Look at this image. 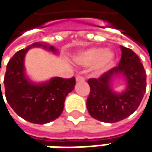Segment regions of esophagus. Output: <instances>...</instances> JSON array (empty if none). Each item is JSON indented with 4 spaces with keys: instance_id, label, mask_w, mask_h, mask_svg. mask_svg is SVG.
Masks as SVG:
<instances>
[{
    "instance_id": "1",
    "label": "esophagus",
    "mask_w": 152,
    "mask_h": 152,
    "mask_svg": "<svg viewBox=\"0 0 152 152\" xmlns=\"http://www.w3.org/2000/svg\"><path fill=\"white\" fill-rule=\"evenodd\" d=\"M76 82H84L85 81V79H84V77L83 76H77L76 78Z\"/></svg>"
}]
</instances>
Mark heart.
Instances as JSON below:
<instances>
[{
	"instance_id": "heart-1",
	"label": "heart",
	"mask_w": 152,
	"mask_h": 152,
	"mask_svg": "<svg viewBox=\"0 0 152 152\" xmlns=\"http://www.w3.org/2000/svg\"><path fill=\"white\" fill-rule=\"evenodd\" d=\"M77 62L82 65L90 66L96 63V70L97 73L104 72L114 61V54L102 48H90L77 56Z\"/></svg>"
}]
</instances>
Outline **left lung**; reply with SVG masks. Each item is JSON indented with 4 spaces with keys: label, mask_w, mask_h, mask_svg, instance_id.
Returning a JSON list of instances; mask_svg holds the SVG:
<instances>
[{
    "label": "left lung",
    "mask_w": 152,
    "mask_h": 152,
    "mask_svg": "<svg viewBox=\"0 0 152 152\" xmlns=\"http://www.w3.org/2000/svg\"><path fill=\"white\" fill-rule=\"evenodd\" d=\"M120 48L122 56L118 66L99 78L88 80V111L93 118L104 123H117L131 116L138 108L146 90V73L139 57L131 48ZM118 75L124 76L127 83L122 93L115 92L110 87L112 78Z\"/></svg>",
    "instance_id": "8db88e82"
}]
</instances>
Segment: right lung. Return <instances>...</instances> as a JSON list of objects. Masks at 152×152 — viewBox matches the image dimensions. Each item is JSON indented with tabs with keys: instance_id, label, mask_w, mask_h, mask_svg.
<instances>
[{
	"instance_id": "obj_1",
	"label": "right lung",
	"mask_w": 152,
	"mask_h": 152,
	"mask_svg": "<svg viewBox=\"0 0 152 152\" xmlns=\"http://www.w3.org/2000/svg\"><path fill=\"white\" fill-rule=\"evenodd\" d=\"M34 47H42L56 52L53 46L40 42L21 49L7 63L3 83L7 102L15 112L26 121L43 124L56 119L62 114L65 98L74 90L76 79L54 77L42 83L30 82L25 75L24 57L27 51Z\"/></svg>"
}]
</instances>
